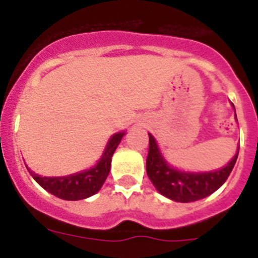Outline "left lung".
Wrapping results in <instances>:
<instances>
[{
	"mask_svg": "<svg viewBox=\"0 0 258 258\" xmlns=\"http://www.w3.org/2000/svg\"><path fill=\"white\" fill-rule=\"evenodd\" d=\"M238 151L224 169L210 172H184L170 167L162 158L157 142L149 135V154L146 170L162 196L176 202H194L210 196L225 183L236 165Z\"/></svg>",
	"mask_w": 258,
	"mask_h": 258,
	"instance_id": "left-lung-1",
	"label": "left lung"
}]
</instances>
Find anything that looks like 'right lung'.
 <instances>
[{
  "mask_svg": "<svg viewBox=\"0 0 258 258\" xmlns=\"http://www.w3.org/2000/svg\"><path fill=\"white\" fill-rule=\"evenodd\" d=\"M124 134H115L109 139L107 149H105L103 157L95 167L87 170V171L74 174V175L60 176V178H46L40 176L30 171L33 179L37 182L46 191L53 194L57 198L67 201H79L88 198V197L96 194L101 188L104 180L111 170V158H112L117 145L120 143V139Z\"/></svg>",
  "mask_w": 258,
  "mask_h": 258,
  "instance_id": "obj_1",
  "label": "right lung"
}]
</instances>
